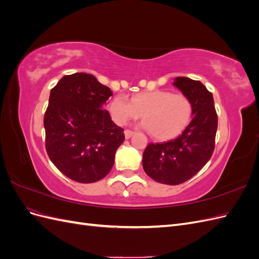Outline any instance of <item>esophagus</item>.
Instances as JSON below:
<instances>
[{
    "label": "esophagus",
    "instance_id": "34e87169",
    "mask_svg": "<svg viewBox=\"0 0 259 259\" xmlns=\"http://www.w3.org/2000/svg\"><path fill=\"white\" fill-rule=\"evenodd\" d=\"M124 135H125V139H130L133 135H134V132H132L130 130H126L124 132Z\"/></svg>",
    "mask_w": 259,
    "mask_h": 259
}]
</instances>
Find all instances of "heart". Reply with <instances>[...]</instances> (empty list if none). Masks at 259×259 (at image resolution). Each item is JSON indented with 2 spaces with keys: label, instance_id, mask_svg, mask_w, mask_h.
I'll list each match as a JSON object with an SVG mask.
<instances>
[{
  "label": "heart",
  "instance_id": "1",
  "mask_svg": "<svg viewBox=\"0 0 259 259\" xmlns=\"http://www.w3.org/2000/svg\"><path fill=\"white\" fill-rule=\"evenodd\" d=\"M108 111L117 125L126 124L143 114L142 126L150 131L155 139L166 140L180 134L189 124L192 104L184 94L154 90L136 94L132 100L116 95L109 103Z\"/></svg>",
  "mask_w": 259,
  "mask_h": 259
}]
</instances>
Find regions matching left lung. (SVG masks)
<instances>
[{"instance_id": "1", "label": "left lung", "mask_w": 259, "mask_h": 259, "mask_svg": "<svg viewBox=\"0 0 259 259\" xmlns=\"http://www.w3.org/2000/svg\"><path fill=\"white\" fill-rule=\"evenodd\" d=\"M174 86L192 104V120L178 137L149 144L143 154V167L153 180L179 185L193 177L213 154L217 132V113L213 94L200 81L175 77Z\"/></svg>"}]
</instances>
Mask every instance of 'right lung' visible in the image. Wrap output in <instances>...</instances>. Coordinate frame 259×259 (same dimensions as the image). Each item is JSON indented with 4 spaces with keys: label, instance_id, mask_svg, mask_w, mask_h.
I'll return each instance as SVG.
<instances>
[{
    "label": "right lung",
    "instance_id": "obj_1",
    "mask_svg": "<svg viewBox=\"0 0 259 259\" xmlns=\"http://www.w3.org/2000/svg\"><path fill=\"white\" fill-rule=\"evenodd\" d=\"M111 90L92 74L62 76L51 90L44 115L45 148L51 161L68 178L91 184L111 170L123 128L104 109Z\"/></svg>",
    "mask_w": 259,
    "mask_h": 259
}]
</instances>
